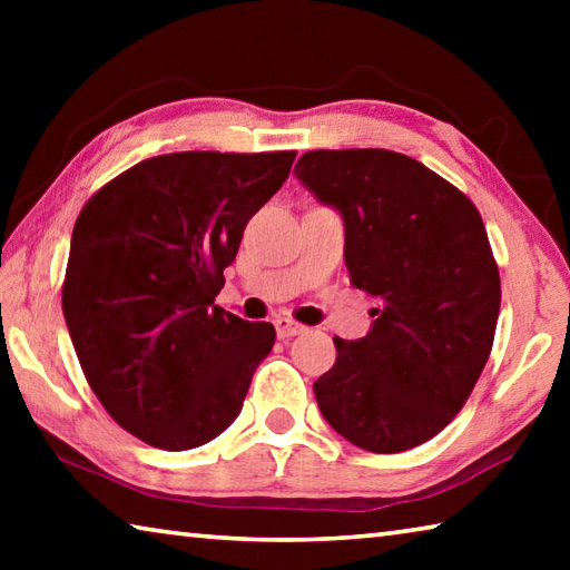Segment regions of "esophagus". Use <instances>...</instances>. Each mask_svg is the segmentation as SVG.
<instances>
[{
  "label": "esophagus",
  "instance_id": "1",
  "mask_svg": "<svg viewBox=\"0 0 570 570\" xmlns=\"http://www.w3.org/2000/svg\"><path fill=\"white\" fill-rule=\"evenodd\" d=\"M304 332H306V326L294 322V320H286V316L276 320V334L282 336V340H288V336H296V334H304Z\"/></svg>",
  "mask_w": 570,
  "mask_h": 570
}]
</instances>
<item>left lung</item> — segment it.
<instances>
[{
  "instance_id": "obj_1",
  "label": "left lung",
  "mask_w": 570,
  "mask_h": 570,
  "mask_svg": "<svg viewBox=\"0 0 570 570\" xmlns=\"http://www.w3.org/2000/svg\"><path fill=\"white\" fill-rule=\"evenodd\" d=\"M296 178L344 218V264L377 298L372 330L334 336L314 382L324 420L352 445L392 455L448 428L485 366L500 312L488 230L465 193L382 148L308 150Z\"/></svg>"
}]
</instances>
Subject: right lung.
Instances as JSON below:
<instances>
[{
    "mask_svg": "<svg viewBox=\"0 0 570 570\" xmlns=\"http://www.w3.org/2000/svg\"><path fill=\"white\" fill-rule=\"evenodd\" d=\"M296 150H188L120 173L75 220L62 314L110 417L160 450L218 438L276 330L216 306L248 218Z\"/></svg>",
    "mask_w": 570,
    "mask_h": 570,
    "instance_id": "obj_1",
    "label": "right lung"
}]
</instances>
